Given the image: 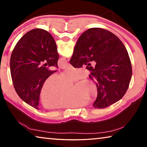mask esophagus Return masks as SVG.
<instances>
[{
    "instance_id": "1",
    "label": "esophagus",
    "mask_w": 147,
    "mask_h": 147,
    "mask_svg": "<svg viewBox=\"0 0 147 147\" xmlns=\"http://www.w3.org/2000/svg\"><path fill=\"white\" fill-rule=\"evenodd\" d=\"M72 65L70 64V63H68L67 65V68H69V67H71Z\"/></svg>"
}]
</instances>
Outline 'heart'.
<instances>
[{
  "mask_svg": "<svg viewBox=\"0 0 147 147\" xmlns=\"http://www.w3.org/2000/svg\"><path fill=\"white\" fill-rule=\"evenodd\" d=\"M86 71L82 69L69 67L58 76L48 77L39 92L41 105L46 109L78 108L86 104V100H93L97 96L96 86L88 80L76 84L73 89L71 83L84 78Z\"/></svg>",
  "mask_w": 147,
  "mask_h": 147,
  "instance_id": "heart-1",
  "label": "heart"
}]
</instances>
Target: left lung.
<instances>
[{"label": "left lung", "mask_w": 147, "mask_h": 147, "mask_svg": "<svg viewBox=\"0 0 147 147\" xmlns=\"http://www.w3.org/2000/svg\"><path fill=\"white\" fill-rule=\"evenodd\" d=\"M59 54L52 35L41 28L33 29L17 42L11 53L10 72L16 91L22 100L39 109V92L44 81L55 73ZM46 63L41 65L40 63Z\"/></svg>", "instance_id": "obj_1"}]
</instances>
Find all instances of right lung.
Listing matches in <instances>:
<instances>
[{
	"label": "right lung",
	"instance_id": "obj_1",
	"mask_svg": "<svg viewBox=\"0 0 147 147\" xmlns=\"http://www.w3.org/2000/svg\"><path fill=\"white\" fill-rule=\"evenodd\" d=\"M94 61L95 67H86L95 83L97 97L94 108H104L123 98L130 84L132 69L128 52L122 41L107 30L93 28L81 35L74 49L70 63L80 68Z\"/></svg>",
	"mask_w": 147,
	"mask_h": 147
}]
</instances>
